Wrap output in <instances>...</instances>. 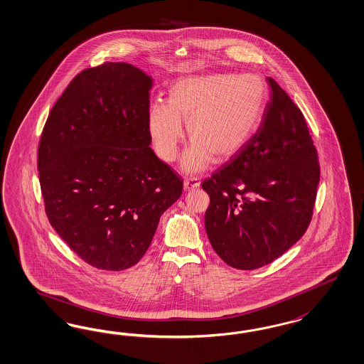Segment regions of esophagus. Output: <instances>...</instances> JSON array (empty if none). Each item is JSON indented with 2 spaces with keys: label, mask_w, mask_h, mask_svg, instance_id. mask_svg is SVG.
<instances>
[{
  "label": "esophagus",
  "mask_w": 364,
  "mask_h": 364,
  "mask_svg": "<svg viewBox=\"0 0 364 364\" xmlns=\"http://www.w3.org/2000/svg\"><path fill=\"white\" fill-rule=\"evenodd\" d=\"M183 186L186 190H193L200 186V179L197 176H190L183 181Z\"/></svg>",
  "instance_id": "1"
}]
</instances>
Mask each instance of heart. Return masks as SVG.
<instances>
[{
	"mask_svg": "<svg viewBox=\"0 0 364 364\" xmlns=\"http://www.w3.org/2000/svg\"><path fill=\"white\" fill-rule=\"evenodd\" d=\"M267 102V85L255 73H211L174 82L167 103L149 114L154 149L164 162H174L186 120L191 144L183 155L186 171H200L211 156L223 162L240 153L256 132Z\"/></svg>",
	"mask_w": 364,
	"mask_h": 364,
	"instance_id": "1",
	"label": "heart"
}]
</instances>
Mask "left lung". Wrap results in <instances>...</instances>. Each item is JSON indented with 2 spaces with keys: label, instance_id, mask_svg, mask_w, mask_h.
<instances>
[{
  "label": "left lung",
  "instance_id": "1",
  "mask_svg": "<svg viewBox=\"0 0 364 364\" xmlns=\"http://www.w3.org/2000/svg\"><path fill=\"white\" fill-rule=\"evenodd\" d=\"M267 82L270 100L257 132L202 182L210 197L205 228L211 247L235 269L268 265L303 237L320 181L303 112L277 82Z\"/></svg>",
  "mask_w": 364,
  "mask_h": 364
}]
</instances>
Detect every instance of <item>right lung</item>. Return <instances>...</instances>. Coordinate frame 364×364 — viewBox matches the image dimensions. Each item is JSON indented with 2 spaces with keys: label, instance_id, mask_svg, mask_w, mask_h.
Here are the masks:
<instances>
[{
  "label": "right lung",
  "instance_id": "1",
  "mask_svg": "<svg viewBox=\"0 0 364 364\" xmlns=\"http://www.w3.org/2000/svg\"><path fill=\"white\" fill-rule=\"evenodd\" d=\"M151 84L126 63L82 70L52 107L40 138L49 223L97 269L138 264L183 190V179L150 147Z\"/></svg>",
  "mask_w": 364,
  "mask_h": 364
}]
</instances>
